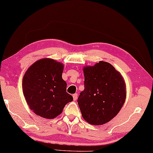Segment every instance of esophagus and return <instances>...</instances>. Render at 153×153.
<instances>
[{
    "label": "esophagus",
    "instance_id": "34e87169",
    "mask_svg": "<svg viewBox=\"0 0 153 153\" xmlns=\"http://www.w3.org/2000/svg\"><path fill=\"white\" fill-rule=\"evenodd\" d=\"M77 97H78V94H73V99L74 101L76 100Z\"/></svg>",
    "mask_w": 153,
    "mask_h": 153
}]
</instances>
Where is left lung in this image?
Listing matches in <instances>:
<instances>
[{
	"mask_svg": "<svg viewBox=\"0 0 153 153\" xmlns=\"http://www.w3.org/2000/svg\"><path fill=\"white\" fill-rule=\"evenodd\" d=\"M85 89L78 105L83 119L102 125L118 114L126 99V83L122 74L109 63L100 61L83 68Z\"/></svg>",
	"mask_w": 153,
	"mask_h": 153,
	"instance_id": "left-lung-1",
	"label": "left lung"
}]
</instances>
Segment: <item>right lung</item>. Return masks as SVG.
I'll list each match as a JSON object with an SVG mask.
<instances>
[{
  "label": "right lung",
  "instance_id": "add662e5",
  "mask_svg": "<svg viewBox=\"0 0 153 153\" xmlns=\"http://www.w3.org/2000/svg\"><path fill=\"white\" fill-rule=\"evenodd\" d=\"M63 64L53 59H41L30 65L22 79L23 94L30 109L37 116L55 118L65 105L73 100L66 92L62 79Z\"/></svg>",
  "mask_w": 153,
  "mask_h": 153
}]
</instances>
